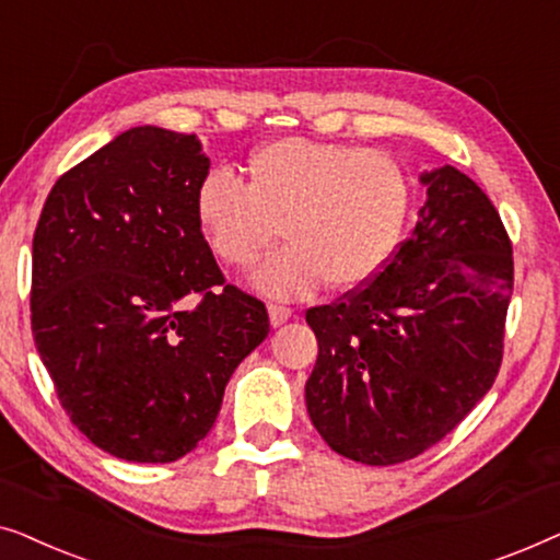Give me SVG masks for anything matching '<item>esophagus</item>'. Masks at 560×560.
<instances>
[{
    "instance_id": "esophagus-1",
    "label": "esophagus",
    "mask_w": 560,
    "mask_h": 560,
    "mask_svg": "<svg viewBox=\"0 0 560 560\" xmlns=\"http://www.w3.org/2000/svg\"><path fill=\"white\" fill-rule=\"evenodd\" d=\"M267 313H270V324H272V328L288 324V320L293 318V311L285 308V305H267Z\"/></svg>"
}]
</instances>
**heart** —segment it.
Listing matches in <instances>:
<instances>
[{
  "instance_id": "obj_1",
  "label": "heart",
  "mask_w": 560,
  "mask_h": 560,
  "mask_svg": "<svg viewBox=\"0 0 560 560\" xmlns=\"http://www.w3.org/2000/svg\"><path fill=\"white\" fill-rule=\"evenodd\" d=\"M247 186L226 171L196 190V224L213 257L244 267L278 236L288 244L249 272L270 298H303L320 285L351 293L377 278L400 242L410 186L380 150L282 137L252 152Z\"/></svg>"
}]
</instances>
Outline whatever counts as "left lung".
Masks as SVG:
<instances>
[{"instance_id":"obj_1","label":"left lung","mask_w":560,"mask_h":560,"mask_svg":"<svg viewBox=\"0 0 560 560\" xmlns=\"http://www.w3.org/2000/svg\"><path fill=\"white\" fill-rule=\"evenodd\" d=\"M420 221L370 285L305 313L318 359L305 408L336 454L370 466L439 443L494 385L512 244L485 190L454 165L420 173Z\"/></svg>"}]
</instances>
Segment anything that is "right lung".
<instances>
[{
	"instance_id": "add662e5",
	"label": "right lung",
	"mask_w": 560,
	"mask_h": 560,
	"mask_svg": "<svg viewBox=\"0 0 560 560\" xmlns=\"http://www.w3.org/2000/svg\"><path fill=\"white\" fill-rule=\"evenodd\" d=\"M209 167L196 135L132 127L60 175L37 221V354L71 423L125 462L190 454L270 334L196 224Z\"/></svg>"
}]
</instances>
